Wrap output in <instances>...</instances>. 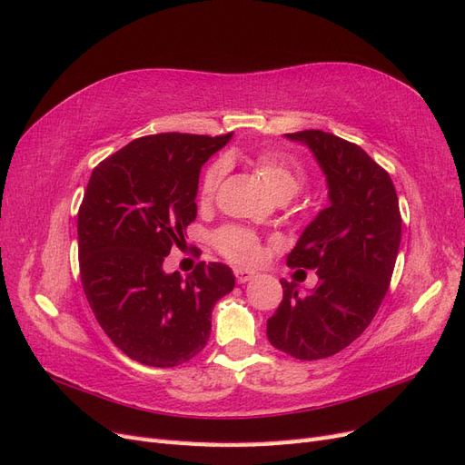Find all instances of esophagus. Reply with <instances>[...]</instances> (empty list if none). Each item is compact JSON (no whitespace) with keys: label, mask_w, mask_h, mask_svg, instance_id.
I'll return each mask as SVG.
<instances>
[{"label":"esophagus","mask_w":465,"mask_h":465,"mask_svg":"<svg viewBox=\"0 0 465 465\" xmlns=\"http://www.w3.org/2000/svg\"><path fill=\"white\" fill-rule=\"evenodd\" d=\"M234 277H236V283H248L250 279H254L256 273L254 272H248V270H241V267H236L234 270Z\"/></svg>","instance_id":"1"}]
</instances>
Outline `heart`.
I'll list each match as a JSON object with an SVG mask.
<instances>
[{"label":"heart","instance_id":"1","mask_svg":"<svg viewBox=\"0 0 465 465\" xmlns=\"http://www.w3.org/2000/svg\"><path fill=\"white\" fill-rule=\"evenodd\" d=\"M254 164L260 176L265 180V184L270 186V190L281 202L292 198L304 184V173L301 164L285 157V154L265 149L256 154ZM224 173H227V163L223 159L215 161L207 168L200 186L202 203L213 202ZM213 242L221 254L234 263H256L262 256V244L258 236L248 229L234 227V224H227V227L219 229L213 234Z\"/></svg>","mask_w":465,"mask_h":465}]
</instances>
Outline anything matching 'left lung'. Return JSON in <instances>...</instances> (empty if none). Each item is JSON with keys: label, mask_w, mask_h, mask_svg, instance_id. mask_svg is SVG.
<instances>
[{"label": "left lung", "mask_w": 465, "mask_h": 465, "mask_svg": "<svg viewBox=\"0 0 465 465\" xmlns=\"http://www.w3.org/2000/svg\"><path fill=\"white\" fill-rule=\"evenodd\" d=\"M287 137L314 153L330 207L287 256L289 267L316 270L318 283L299 294L292 281H281L283 301L267 320V340L294 359L316 361L353 343L376 316L396 265L401 215L390 174L359 145L322 130Z\"/></svg>", "instance_id": "obj_1"}]
</instances>
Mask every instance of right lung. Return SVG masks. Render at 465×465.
<instances>
[{
	"instance_id": "right-lung-1",
	"label": "right lung",
	"mask_w": 465,
	"mask_h": 465,
	"mask_svg": "<svg viewBox=\"0 0 465 465\" xmlns=\"http://www.w3.org/2000/svg\"><path fill=\"white\" fill-rule=\"evenodd\" d=\"M232 134L134 139L94 166L77 213L79 273L96 322L122 353L171 369L193 359L211 311L234 289L229 265L200 262L182 279L163 262L195 221L200 173Z\"/></svg>"
}]
</instances>
